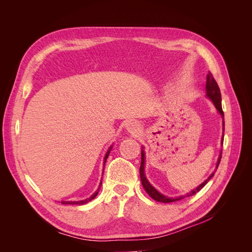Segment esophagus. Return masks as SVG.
Masks as SVG:
<instances>
[{
    "instance_id": "esophagus-1",
    "label": "esophagus",
    "mask_w": 252,
    "mask_h": 252,
    "mask_svg": "<svg viewBox=\"0 0 252 252\" xmlns=\"http://www.w3.org/2000/svg\"><path fill=\"white\" fill-rule=\"evenodd\" d=\"M126 129L129 133L136 135L141 131V125L136 121H129L128 123H126Z\"/></svg>"
}]
</instances>
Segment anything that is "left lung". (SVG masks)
I'll use <instances>...</instances> for the list:
<instances>
[{"mask_svg": "<svg viewBox=\"0 0 252 252\" xmlns=\"http://www.w3.org/2000/svg\"><path fill=\"white\" fill-rule=\"evenodd\" d=\"M206 95H207V97L209 98V100L213 103V105L216 106V108L218 110V112L220 114V117H222L223 119V135H222V144H223V140H224V127H225V124H224V112H223V109H222V96H220V88H219V85L218 83L216 82V80L213 79L212 74L209 72L207 74V82H206ZM142 162H141V167H140V175H141V181H142V185L144 187V189L146 190V192L154 199L155 201L157 202H161V203H171V202H175V201H181L183 199H185V197H188V196H191L193 194H195L196 192H199L200 190L207 184V183L209 182V180L215 175L216 173V170L218 169L219 167V164L220 162V158H222V150L220 151V156H219V158H218V162H217V166H216V169L215 171H213L209 177L206 179L202 184H200L197 187H195L193 190H191V191L187 192L186 194H183V195H178V196H166L164 194H162L161 192H158V190L152 186L149 181L147 180L146 178V174H145V151H144V147H142Z\"/></svg>", "mask_w": 252, "mask_h": 252, "instance_id": "8db88e82", "label": "left lung"}]
</instances>
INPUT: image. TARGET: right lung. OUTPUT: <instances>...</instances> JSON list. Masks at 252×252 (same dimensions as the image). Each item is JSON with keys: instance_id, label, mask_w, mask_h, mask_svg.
<instances>
[{"instance_id": "add662e5", "label": "right lung", "mask_w": 252, "mask_h": 252, "mask_svg": "<svg viewBox=\"0 0 252 252\" xmlns=\"http://www.w3.org/2000/svg\"><path fill=\"white\" fill-rule=\"evenodd\" d=\"M112 149V145L111 146L109 147V149L107 150V152H106V155H105V157H104V166H105V163H106V159H107V158H108V156H109V154H110V150ZM103 172H104V169H103ZM101 185H102V182L100 183V186H98V188H97V190L96 191L91 195L90 197H87L86 200H82V201H75V202H72V201H68V202H65V201H63L62 202V204H71V205H83V204H86V203H88V202H90L91 200H94V197L97 195V193H98V191H100V189H101Z\"/></svg>"}]
</instances>
